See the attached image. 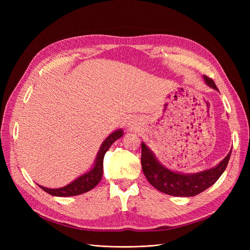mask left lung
I'll return each mask as SVG.
<instances>
[{"instance_id":"8db88e82","label":"left lung","mask_w":250,"mask_h":250,"mask_svg":"<svg viewBox=\"0 0 250 250\" xmlns=\"http://www.w3.org/2000/svg\"><path fill=\"white\" fill-rule=\"evenodd\" d=\"M207 84L214 89H218L213 79L203 76ZM231 151L216 167L195 174H183L173 172L158 162L145 144L142 143V169L147 180L156 190L165 194L179 197H192L199 193L206 191L208 188L213 186L222 175L229 164Z\"/></svg>"}]
</instances>
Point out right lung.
Returning <instances> with one entry per match:
<instances>
[{
    "label": "right lung",
    "mask_w": 250,
    "mask_h": 250,
    "mask_svg": "<svg viewBox=\"0 0 250 250\" xmlns=\"http://www.w3.org/2000/svg\"><path fill=\"white\" fill-rule=\"evenodd\" d=\"M123 135V130L119 129L115 132H112L106 138L100 147L99 152L97 154L95 165L92 170H89L87 173L83 174L77 179L72 181L65 187L59 188H49L40 186L44 192H47L50 195L57 196V197H69V196H76L85 192H88L94 188L98 184L100 183L103 174V158L106 151L112 145L113 142H116Z\"/></svg>",
    "instance_id": "1"
}]
</instances>
